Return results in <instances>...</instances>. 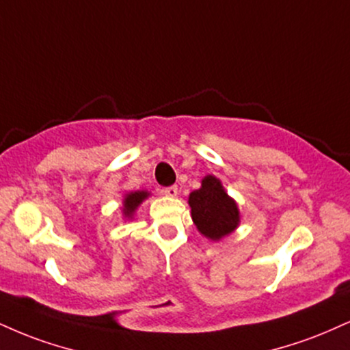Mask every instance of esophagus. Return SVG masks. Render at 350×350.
Listing matches in <instances>:
<instances>
[{"label": "esophagus", "mask_w": 350, "mask_h": 350, "mask_svg": "<svg viewBox=\"0 0 350 350\" xmlns=\"http://www.w3.org/2000/svg\"><path fill=\"white\" fill-rule=\"evenodd\" d=\"M163 193L167 197H176L178 196V186H170V187H164Z\"/></svg>", "instance_id": "34e87169"}]
</instances>
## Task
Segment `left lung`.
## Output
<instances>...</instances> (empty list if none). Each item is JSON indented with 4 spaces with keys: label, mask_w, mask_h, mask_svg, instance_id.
I'll use <instances>...</instances> for the list:
<instances>
[{
    "label": "left lung",
    "mask_w": 350,
    "mask_h": 350,
    "mask_svg": "<svg viewBox=\"0 0 350 350\" xmlns=\"http://www.w3.org/2000/svg\"><path fill=\"white\" fill-rule=\"evenodd\" d=\"M192 220L197 230L212 241H220L239 225V210L223 189L220 179L205 176L202 187L189 193Z\"/></svg>",
    "instance_id": "8db88e82"
}]
</instances>
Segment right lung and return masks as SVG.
<instances>
[{"label":"right lung","instance_id":"right-lung-1","mask_svg":"<svg viewBox=\"0 0 350 350\" xmlns=\"http://www.w3.org/2000/svg\"><path fill=\"white\" fill-rule=\"evenodd\" d=\"M150 193L146 191H137V192H129L125 193L124 197V207H122V212H124L125 218H132L135 210L140 207V204L143 200L148 197Z\"/></svg>","mask_w":350,"mask_h":350}]
</instances>
